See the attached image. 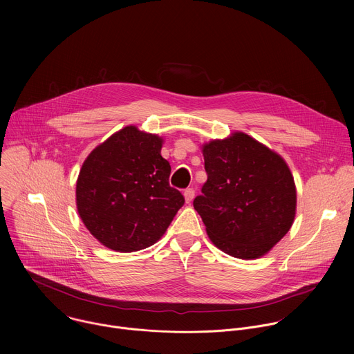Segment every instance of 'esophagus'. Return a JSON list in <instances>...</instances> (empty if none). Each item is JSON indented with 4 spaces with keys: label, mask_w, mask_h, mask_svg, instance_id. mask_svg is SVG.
Segmentation results:
<instances>
[{
    "label": "esophagus",
    "mask_w": 354,
    "mask_h": 354,
    "mask_svg": "<svg viewBox=\"0 0 354 354\" xmlns=\"http://www.w3.org/2000/svg\"><path fill=\"white\" fill-rule=\"evenodd\" d=\"M183 196H185V201H186V203H190V201H192L193 197H194V190H193L192 187H189V189H186V190L183 192Z\"/></svg>",
    "instance_id": "34e87169"
}]
</instances>
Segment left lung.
Wrapping results in <instances>:
<instances>
[{
    "label": "left lung",
    "mask_w": 354,
    "mask_h": 354,
    "mask_svg": "<svg viewBox=\"0 0 354 354\" xmlns=\"http://www.w3.org/2000/svg\"><path fill=\"white\" fill-rule=\"evenodd\" d=\"M207 182L193 200L212 242L239 259H257L288 232L297 190L286 161L236 131L203 145Z\"/></svg>",
    "instance_id": "8db88e82"
}]
</instances>
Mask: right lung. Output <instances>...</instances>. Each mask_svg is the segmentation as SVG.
Here are the masks:
<instances>
[{
    "instance_id": "add662e5",
    "label": "right lung",
    "mask_w": 354,
    "mask_h": 354,
    "mask_svg": "<svg viewBox=\"0 0 354 354\" xmlns=\"http://www.w3.org/2000/svg\"><path fill=\"white\" fill-rule=\"evenodd\" d=\"M162 138L127 126L99 144L77 179V209L88 231L118 252L154 245L183 206L169 186Z\"/></svg>"
}]
</instances>
